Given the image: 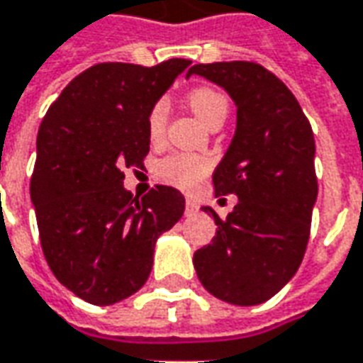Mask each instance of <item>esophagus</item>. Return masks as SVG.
<instances>
[{
    "mask_svg": "<svg viewBox=\"0 0 363 363\" xmlns=\"http://www.w3.org/2000/svg\"><path fill=\"white\" fill-rule=\"evenodd\" d=\"M184 210H186V214H196V210H199V206H196V202L192 199L186 200V206H184Z\"/></svg>",
    "mask_w": 363,
    "mask_h": 363,
    "instance_id": "obj_1",
    "label": "esophagus"
}]
</instances>
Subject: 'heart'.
<instances>
[{
    "label": "heart",
    "mask_w": 363,
    "mask_h": 363,
    "mask_svg": "<svg viewBox=\"0 0 363 363\" xmlns=\"http://www.w3.org/2000/svg\"><path fill=\"white\" fill-rule=\"evenodd\" d=\"M190 110L196 113L204 125H212L214 121L225 120L230 104L224 94L216 92L212 88H194L189 94ZM167 128V102L159 100L151 108L147 116V131L149 138L157 141L163 138ZM210 171V161L206 157L189 155V153H174V155L163 159L157 167V177L164 182H171L174 186L184 190H192L199 186V182L204 179Z\"/></svg>",
    "instance_id": "1"
}]
</instances>
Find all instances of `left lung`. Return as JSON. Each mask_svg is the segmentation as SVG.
<instances>
[{"label":"left lung","mask_w":363,"mask_h":363,"mask_svg":"<svg viewBox=\"0 0 363 363\" xmlns=\"http://www.w3.org/2000/svg\"><path fill=\"white\" fill-rule=\"evenodd\" d=\"M234 100L235 133L212 174L216 196L238 204L216 222L212 243L194 252V269L210 295L230 305L269 301L298 269L318 194L314 135L293 92L255 62L194 65Z\"/></svg>","instance_id":"left-lung-1"}]
</instances>
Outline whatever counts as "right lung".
Instances as JSON below:
<instances>
[{"label": "right lung", "instance_id": "right-lung-1", "mask_svg": "<svg viewBox=\"0 0 363 363\" xmlns=\"http://www.w3.org/2000/svg\"><path fill=\"white\" fill-rule=\"evenodd\" d=\"M190 60L157 67L102 62L78 74L49 108L37 135L31 202L55 277L90 305L120 303L145 285L157 238L184 212L159 184L143 199L123 167H143L147 116Z\"/></svg>", "mask_w": 363, "mask_h": 363}]
</instances>
